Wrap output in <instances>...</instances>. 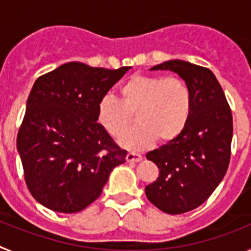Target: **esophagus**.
I'll list each match as a JSON object with an SVG mask.
<instances>
[{
	"mask_svg": "<svg viewBox=\"0 0 251 251\" xmlns=\"http://www.w3.org/2000/svg\"><path fill=\"white\" fill-rule=\"evenodd\" d=\"M127 162H141L143 159L142 154H138V153H134V152H129L126 157Z\"/></svg>",
	"mask_w": 251,
	"mask_h": 251,
	"instance_id": "obj_1",
	"label": "esophagus"
}]
</instances>
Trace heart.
Masks as SVG:
<instances>
[{
  "label": "heart",
  "mask_w": 251,
  "mask_h": 251,
  "mask_svg": "<svg viewBox=\"0 0 251 251\" xmlns=\"http://www.w3.org/2000/svg\"><path fill=\"white\" fill-rule=\"evenodd\" d=\"M121 100L105 97L98 104V122L112 137H122L136 115L137 126L121 139L123 147L141 151L158 139L168 143L178 138L192 112V94L176 76L134 74L119 88Z\"/></svg>",
  "instance_id": "1"
}]
</instances>
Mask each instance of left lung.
Listing matches in <instances>:
<instances>
[{
	"mask_svg": "<svg viewBox=\"0 0 251 251\" xmlns=\"http://www.w3.org/2000/svg\"><path fill=\"white\" fill-rule=\"evenodd\" d=\"M151 70L177 73L192 94L191 117L182 134L146 156L159 170L158 178L146 187L147 199L166 214H183L202 205L227 171L231 108L210 69L170 60Z\"/></svg>",
	"mask_w": 251,
	"mask_h": 251,
	"instance_id": "8db88e82",
	"label": "left lung"
}]
</instances>
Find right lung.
<instances>
[{
	"instance_id": "1",
	"label": "right lung",
	"mask_w": 251,
	"mask_h": 251,
	"mask_svg": "<svg viewBox=\"0 0 251 251\" xmlns=\"http://www.w3.org/2000/svg\"><path fill=\"white\" fill-rule=\"evenodd\" d=\"M68 63L35 81L17 133L24 176L35 200L52 211H81L103 191L110 171L126 162L98 123V104L129 70Z\"/></svg>"
}]
</instances>
